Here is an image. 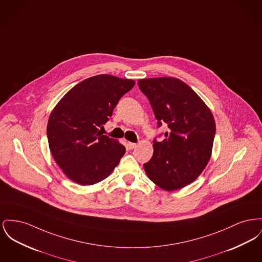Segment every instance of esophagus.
<instances>
[{
  "instance_id": "obj_1",
  "label": "esophagus",
  "mask_w": 262,
  "mask_h": 262,
  "mask_svg": "<svg viewBox=\"0 0 262 262\" xmlns=\"http://www.w3.org/2000/svg\"><path fill=\"white\" fill-rule=\"evenodd\" d=\"M127 146H128V148H129V149H134V148H136V146H137V143H134V142H128V143H127Z\"/></svg>"
}]
</instances>
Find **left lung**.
Here are the masks:
<instances>
[{
    "instance_id": "1",
    "label": "left lung",
    "mask_w": 262,
    "mask_h": 262,
    "mask_svg": "<svg viewBox=\"0 0 262 262\" xmlns=\"http://www.w3.org/2000/svg\"><path fill=\"white\" fill-rule=\"evenodd\" d=\"M139 89L154 110L158 127L167 123L162 141L143 164L148 178L163 190L181 189L196 180L211 158L215 135L213 114L183 81L173 77L139 79Z\"/></svg>"
}]
</instances>
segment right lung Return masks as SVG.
Masks as SVG:
<instances>
[{
    "label": "right lung",
    "mask_w": 262,
    "mask_h": 262,
    "mask_svg": "<svg viewBox=\"0 0 262 262\" xmlns=\"http://www.w3.org/2000/svg\"><path fill=\"white\" fill-rule=\"evenodd\" d=\"M135 81L101 74L88 78L64 95L51 112L47 139L51 154L73 182L93 185L106 179L119 164L125 147L103 136L120 99Z\"/></svg>",
    "instance_id": "right-lung-1"
}]
</instances>
